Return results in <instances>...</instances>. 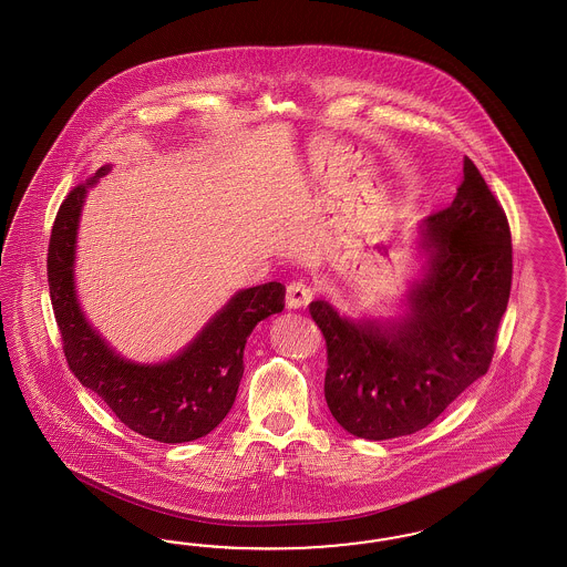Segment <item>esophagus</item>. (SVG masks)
Returning a JSON list of instances; mask_svg holds the SVG:
<instances>
[{"label":"esophagus","instance_id":"34e87169","mask_svg":"<svg viewBox=\"0 0 567 567\" xmlns=\"http://www.w3.org/2000/svg\"><path fill=\"white\" fill-rule=\"evenodd\" d=\"M313 299V289L306 282H291L287 287V306L292 309H301Z\"/></svg>","mask_w":567,"mask_h":567}]
</instances>
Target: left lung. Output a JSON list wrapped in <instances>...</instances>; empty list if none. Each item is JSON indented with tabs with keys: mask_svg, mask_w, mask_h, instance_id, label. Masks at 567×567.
<instances>
[{
	"mask_svg": "<svg viewBox=\"0 0 567 567\" xmlns=\"http://www.w3.org/2000/svg\"><path fill=\"white\" fill-rule=\"evenodd\" d=\"M424 247L430 272L403 324H353L327 301L309 306L327 341L328 410L360 439L426 429L488 372L495 355L514 247L505 209L470 157L455 199L430 214Z\"/></svg>",
	"mask_w": 567,
	"mask_h": 567,
	"instance_id": "1",
	"label": "left lung"
}]
</instances>
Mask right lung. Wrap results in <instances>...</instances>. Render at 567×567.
Returning <instances> with one entry per match:
<instances>
[{
  "label": "right lung",
  "instance_id": "1",
  "mask_svg": "<svg viewBox=\"0 0 567 567\" xmlns=\"http://www.w3.org/2000/svg\"><path fill=\"white\" fill-rule=\"evenodd\" d=\"M110 166L95 172L102 178ZM86 185H76L55 214L48 247V282L55 324L72 374L102 396L128 429L157 443L206 436L230 412L243 378V349L259 320L285 308V285L240 291L174 360L138 365L114 355L86 324L74 295V240Z\"/></svg>",
  "mask_w": 567,
  "mask_h": 567
}]
</instances>
